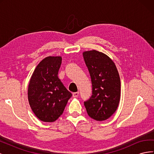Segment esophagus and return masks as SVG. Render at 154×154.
<instances>
[{"instance_id": "1", "label": "esophagus", "mask_w": 154, "mask_h": 154, "mask_svg": "<svg viewBox=\"0 0 154 154\" xmlns=\"http://www.w3.org/2000/svg\"><path fill=\"white\" fill-rule=\"evenodd\" d=\"M79 95V92H73L72 93V96L74 97H76Z\"/></svg>"}]
</instances>
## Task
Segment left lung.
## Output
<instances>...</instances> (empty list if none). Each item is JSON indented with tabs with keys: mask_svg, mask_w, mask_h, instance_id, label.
<instances>
[{
	"mask_svg": "<svg viewBox=\"0 0 154 154\" xmlns=\"http://www.w3.org/2000/svg\"><path fill=\"white\" fill-rule=\"evenodd\" d=\"M91 78L92 95L84 102L87 112L94 120L105 121L117 110L121 96V81L114 62L96 50L83 53Z\"/></svg>",
	"mask_w": 154,
	"mask_h": 154,
	"instance_id": "obj_1",
	"label": "left lung"
}]
</instances>
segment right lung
Returning a JSON list of instances; mask_svg holds the SVG:
<instances>
[{
    "mask_svg": "<svg viewBox=\"0 0 154 154\" xmlns=\"http://www.w3.org/2000/svg\"><path fill=\"white\" fill-rule=\"evenodd\" d=\"M61 57H48L38 64L28 85L29 103L44 122H54L61 116L72 94L58 77Z\"/></svg>",
    "mask_w": 154,
    "mask_h": 154,
    "instance_id": "obj_1",
    "label": "right lung"
}]
</instances>
